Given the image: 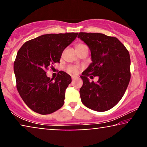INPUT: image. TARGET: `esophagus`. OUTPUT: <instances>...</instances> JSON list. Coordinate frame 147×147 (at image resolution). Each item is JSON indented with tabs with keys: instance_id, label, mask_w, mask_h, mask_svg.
Instances as JSON below:
<instances>
[{
	"instance_id": "esophagus-1",
	"label": "esophagus",
	"mask_w": 147,
	"mask_h": 147,
	"mask_svg": "<svg viewBox=\"0 0 147 147\" xmlns=\"http://www.w3.org/2000/svg\"><path fill=\"white\" fill-rule=\"evenodd\" d=\"M75 78H76V76H71V79H72V80H74V79H75Z\"/></svg>"
}]
</instances>
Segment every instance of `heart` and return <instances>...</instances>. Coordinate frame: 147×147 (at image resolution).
Instances as JSON below:
<instances>
[{
    "instance_id": "obj_1",
    "label": "heart",
    "mask_w": 147,
    "mask_h": 147,
    "mask_svg": "<svg viewBox=\"0 0 147 147\" xmlns=\"http://www.w3.org/2000/svg\"><path fill=\"white\" fill-rule=\"evenodd\" d=\"M84 47H86L85 45H84V44H78L77 45H76V50L78 51V50L81 49L82 48H83ZM67 71L70 74H78V71H79V67H77V66H74V65H71V66H69V67L67 68Z\"/></svg>"
}]
</instances>
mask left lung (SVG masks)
I'll use <instances>...</instances> for the list:
<instances>
[{
  "label": "left lung",
  "instance_id": "1",
  "mask_svg": "<svg viewBox=\"0 0 147 147\" xmlns=\"http://www.w3.org/2000/svg\"><path fill=\"white\" fill-rule=\"evenodd\" d=\"M78 37L88 46L92 61L80 76L82 102L95 111H107L119 102L129 84V53L116 37L98 33H80ZM90 75L98 76V82H90Z\"/></svg>",
  "mask_w": 147,
  "mask_h": 147
}]
</instances>
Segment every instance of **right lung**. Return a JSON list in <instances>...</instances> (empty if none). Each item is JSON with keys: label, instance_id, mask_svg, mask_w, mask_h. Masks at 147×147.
I'll return each mask as SVG.
<instances>
[{"label": "right lung", "instance_id": "right-lung-1", "mask_svg": "<svg viewBox=\"0 0 147 147\" xmlns=\"http://www.w3.org/2000/svg\"><path fill=\"white\" fill-rule=\"evenodd\" d=\"M78 34L41 35L26 42L18 51L14 62L17 88L24 102L33 111L45 115L63 105L71 76L61 71L53 80L47 77L45 70L50 65L59 63L63 50Z\"/></svg>", "mask_w": 147, "mask_h": 147}]
</instances>
